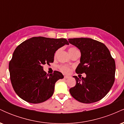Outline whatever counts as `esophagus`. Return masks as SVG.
<instances>
[{
    "label": "esophagus",
    "mask_w": 124,
    "mask_h": 124,
    "mask_svg": "<svg viewBox=\"0 0 124 124\" xmlns=\"http://www.w3.org/2000/svg\"><path fill=\"white\" fill-rule=\"evenodd\" d=\"M70 78V76H64V78H65V79H68V78Z\"/></svg>",
    "instance_id": "1"
}]
</instances>
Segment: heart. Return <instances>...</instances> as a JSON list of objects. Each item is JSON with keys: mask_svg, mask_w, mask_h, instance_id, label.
<instances>
[{"mask_svg": "<svg viewBox=\"0 0 124 124\" xmlns=\"http://www.w3.org/2000/svg\"><path fill=\"white\" fill-rule=\"evenodd\" d=\"M76 51H78V50L75 48H70L69 49V52L70 55H72V54H73L75 52H76ZM60 70L62 71V72H63V73H68L69 72H70V68H69L68 66L62 65V66H60Z\"/></svg>", "mask_w": 124, "mask_h": 124, "instance_id": "heart-1", "label": "heart"}]
</instances>
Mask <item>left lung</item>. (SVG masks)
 <instances>
[{"mask_svg": "<svg viewBox=\"0 0 124 124\" xmlns=\"http://www.w3.org/2000/svg\"><path fill=\"white\" fill-rule=\"evenodd\" d=\"M69 42L80 51V63L76 69L78 74L85 73L86 78L76 76V84L69 90L78 101L92 103L104 97L115 80L116 63L107 47L99 41L89 38H69Z\"/></svg>", "mask_w": 124, "mask_h": 124, "instance_id": "left-lung-1", "label": "left lung"}]
</instances>
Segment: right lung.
I'll return each mask as SVG.
<instances>
[{"instance_id": "obj_1", "label": "right lung", "mask_w": 124, "mask_h": 124, "mask_svg": "<svg viewBox=\"0 0 124 124\" xmlns=\"http://www.w3.org/2000/svg\"><path fill=\"white\" fill-rule=\"evenodd\" d=\"M65 45H69L65 38L35 37L16 48L8 69L13 87L21 99L37 104L53 95L55 83L63 75L58 71L46 74L43 65L53 62L55 52Z\"/></svg>"}]
</instances>
